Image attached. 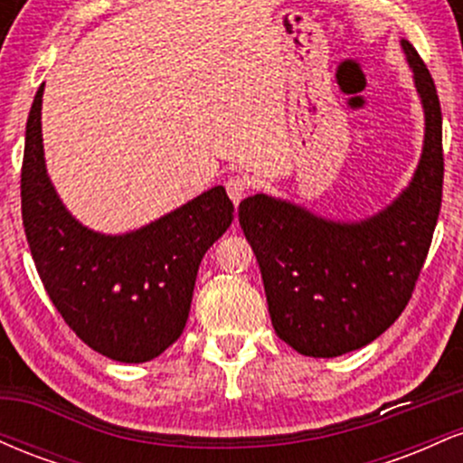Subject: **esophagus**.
<instances>
[{"label":"esophagus","mask_w":463,"mask_h":463,"mask_svg":"<svg viewBox=\"0 0 463 463\" xmlns=\"http://www.w3.org/2000/svg\"><path fill=\"white\" fill-rule=\"evenodd\" d=\"M248 189H250L248 178H243V176H231V178L226 180L228 198H231L232 202H235V204H239V202H241L243 198H246Z\"/></svg>","instance_id":"1"}]
</instances>
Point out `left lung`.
I'll list each match as a JSON object with an SVG mask.
<instances>
[{
  "mask_svg": "<svg viewBox=\"0 0 463 463\" xmlns=\"http://www.w3.org/2000/svg\"><path fill=\"white\" fill-rule=\"evenodd\" d=\"M424 109V147L409 187L365 222L344 224L269 195L239 204L261 268L276 335L305 357L374 342L405 311L442 206V110L416 47L401 41Z\"/></svg>",
  "mask_w": 463,
  "mask_h": 463,
  "instance_id": "left-lung-1",
  "label": "left lung"
}]
</instances>
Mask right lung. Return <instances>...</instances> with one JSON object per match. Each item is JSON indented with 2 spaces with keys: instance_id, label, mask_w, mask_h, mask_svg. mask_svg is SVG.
<instances>
[{
  "instance_id": "obj_1",
  "label": "right lung",
  "mask_w": 463,
  "mask_h": 463,
  "mask_svg": "<svg viewBox=\"0 0 463 463\" xmlns=\"http://www.w3.org/2000/svg\"><path fill=\"white\" fill-rule=\"evenodd\" d=\"M43 87L32 102L21 165V217L36 272L89 348L143 364L183 335L202 257L231 226L235 206L224 187H213L139 231H89L69 215L47 176Z\"/></svg>"
}]
</instances>
